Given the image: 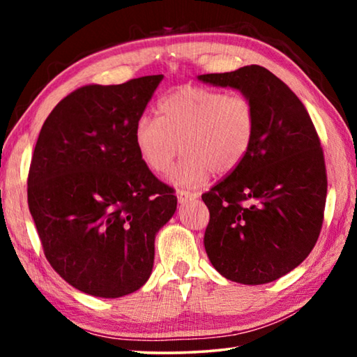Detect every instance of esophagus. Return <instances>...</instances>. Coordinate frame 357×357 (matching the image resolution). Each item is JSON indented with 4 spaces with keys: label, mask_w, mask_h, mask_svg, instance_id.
Returning <instances> with one entry per match:
<instances>
[{
    "label": "esophagus",
    "mask_w": 357,
    "mask_h": 357,
    "mask_svg": "<svg viewBox=\"0 0 357 357\" xmlns=\"http://www.w3.org/2000/svg\"><path fill=\"white\" fill-rule=\"evenodd\" d=\"M200 197V193L198 192H190V190H184L181 189L178 190V202L179 203H185L187 200H195V198Z\"/></svg>",
    "instance_id": "34e87169"
}]
</instances>
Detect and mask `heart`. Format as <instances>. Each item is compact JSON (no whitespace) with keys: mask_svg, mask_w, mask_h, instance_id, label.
I'll return each instance as SVG.
<instances>
[{"mask_svg":"<svg viewBox=\"0 0 357 357\" xmlns=\"http://www.w3.org/2000/svg\"><path fill=\"white\" fill-rule=\"evenodd\" d=\"M159 118L143 114L134 128V143L144 167L154 173L170 168L172 183L200 185L211 173L227 176L243 164L255 138L257 110L243 93L203 86H181L159 105Z\"/></svg>","mask_w":357,"mask_h":357,"instance_id":"b5f03b06","label":"heart"}]
</instances>
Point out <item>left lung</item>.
Here are the masks:
<instances>
[{
    "mask_svg": "<svg viewBox=\"0 0 357 357\" xmlns=\"http://www.w3.org/2000/svg\"><path fill=\"white\" fill-rule=\"evenodd\" d=\"M198 78L239 89L257 110L244 162L202 195L209 209L204 249L228 280L274 282L309 257L321 231L328 193L321 142L298 96L261 66Z\"/></svg>",
    "mask_w": 357,
    "mask_h": 357,
    "instance_id": "obj_1",
    "label": "left lung"
}]
</instances>
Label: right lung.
<instances>
[{
    "label": "right lung",
    "instance_id": "add662e5",
    "mask_svg": "<svg viewBox=\"0 0 357 357\" xmlns=\"http://www.w3.org/2000/svg\"><path fill=\"white\" fill-rule=\"evenodd\" d=\"M164 75L86 84L48 114L28 173V206L52 268L80 291L142 288L155 233L178 198L140 159L134 128Z\"/></svg>",
    "mask_w": 357,
    "mask_h": 357
}]
</instances>
